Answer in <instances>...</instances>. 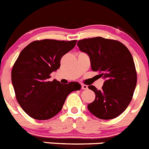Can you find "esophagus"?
<instances>
[{
	"label": "esophagus",
	"mask_w": 149,
	"mask_h": 149,
	"mask_svg": "<svg viewBox=\"0 0 149 149\" xmlns=\"http://www.w3.org/2000/svg\"><path fill=\"white\" fill-rule=\"evenodd\" d=\"M81 88H82V90H87V89L88 88V87L86 85H81Z\"/></svg>",
	"instance_id": "1"
}]
</instances>
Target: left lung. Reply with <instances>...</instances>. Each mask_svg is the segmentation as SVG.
<instances>
[{
    "label": "left lung",
    "mask_w": 149,
    "mask_h": 149,
    "mask_svg": "<svg viewBox=\"0 0 149 149\" xmlns=\"http://www.w3.org/2000/svg\"><path fill=\"white\" fill-rule=\"evenodd\" d=\"M77 46L90 57L93 71L105 79L101 90L88 86L95 94L89 111L102 120L118 117L131 102L137 82L131 52L120 41L102 37L79 40Z\"/></svg>",
    "instance_id": "1"
}]
</instances>
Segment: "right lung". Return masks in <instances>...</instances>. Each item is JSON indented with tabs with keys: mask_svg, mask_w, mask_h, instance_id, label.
Segmentation results:
<instances>
[{
	"mask_svg": "<svg viewBox=\"0 0 149 149\" xmlns=\"http://www.w3.org/2000/svg\"><path fill=\"white\" fill-rule=\"evenodd\" d=\"M77 41L44 39L30 43L21 51L11 72L18 102L30 117L48 120L61 111L67 95L80 90L77 82L66 85L50 74L60 67L61 58L72 49Z\"/></svg>",
	"mask_w": 149,
	"mask_h": 149,
	"instance_id": "1",
	"label": "right lung"
}]
</instances>
